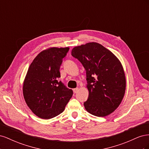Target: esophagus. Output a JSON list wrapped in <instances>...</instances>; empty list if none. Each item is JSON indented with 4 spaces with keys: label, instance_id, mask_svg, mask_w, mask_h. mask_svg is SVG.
Masks as SVG:
<instances>
[{
    "label": "esophagus",
    "instance_id": "1",
    "mask_svg": "<svg viewBox=\"0 0 149 149\" xmlns=\"http://www.w3.org/2000/svg\"><path fill=\"white\" fill-rule=\"evenodd\" d=\"M78 90H79L78 88H74V89H73V92H74V93H77V92L78 91Z\"/></svg>",
    "mask_w": 149,
    "mask_h": 149
}]
</instances>
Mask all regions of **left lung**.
<instances>
[{"label":"left lung","mask_w":149,"mask_h":149,"mask_svg":"<svg viewBox=\"0 0 149 149\" xmlns=\"http://www.w3.org/2000/svg\"><path fill=\"white\" fill-rule=\"evenodd\" d=\"M71 55L81 63L86 72L89 96L84 102L86 110L97 117L111 114L123 100L126 86L118 58L96 42L74 47Z\"/></svg>","instance_id":"1"}]
</instances>
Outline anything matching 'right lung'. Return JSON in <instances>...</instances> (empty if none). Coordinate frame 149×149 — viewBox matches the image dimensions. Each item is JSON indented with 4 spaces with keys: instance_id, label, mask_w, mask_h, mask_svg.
Instances as JSON below:
<instances>
[{
    "instance_id": "add662e5",
    "label": "right lung",
    "mask_w": 149,
    "mask_h": 149,
    "mask_svg": "<svg viewBox=\"0 0 149 149\" xmlns=\"http://www.w3.org/2000/svg\"><path fill=\"white\" fill-rule=\"evenodd\" d=\"M70 48H50L40 52L29 66L23 86L25 101L39 118L49 119L63 112L73 90L61 81L60 68Z\"/></svg>"
}]
</instances>
